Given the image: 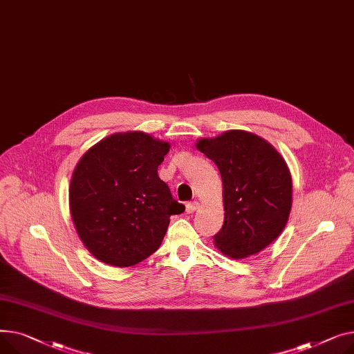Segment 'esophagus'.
<instances>
[{"mask_svg": "<svg viewBox=\"0 0 354 354\" xmlns=\"http://www.w3.org/2000/svg\"><path fill=\"white\" fill-rule=\"evenodd\" d=\"M200 207V204H198V201H192V203H187V205H185V212L189 213V214H193L197 209Z\"/></svg>", "mask_w": 354, "mask_h": 354, "instance_id": "1", "label": "esophagus"}]
</instances>
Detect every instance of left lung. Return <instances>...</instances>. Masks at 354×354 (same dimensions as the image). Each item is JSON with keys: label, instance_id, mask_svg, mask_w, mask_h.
Wrapping results in <instances>:
<instances>
[{"label": "left lung", "instance_id": "obj_1", "mask_svg": "<svg viewBox=\"0 0 354 354\" xmlns=\"http://www.w3.org/2000/svg\"><path fill=\"white\" fill-rule=\"evenodd\" d=\"M196 147L214 161L223 181L224 224L216 247L234 260L260 253L281 234L292 210L286 160L268 141L244 130L200 138Z\"/></svg>", "mask_w": 354, "mask_h": 354}]
</instances>
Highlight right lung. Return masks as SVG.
<instances>
[{
    "instance_id": "1",
    "label": "right lung",
    "mask_w": 354,
    "mask_h": 354,
    "mask_svg": "<svg viewBox=\"0 0 354 354\" xmlns=\"http://www.w3.org/2000/svg\"><path fill=\"white\" fill-rule=\"evenodd\" d=\"M170 142L142 131L115 133L90 147L71 176L68 201L75 232L100 261L130 267L160 247L170 216L181 214L158 165Z\"/></svg>"
}]
</instances>
